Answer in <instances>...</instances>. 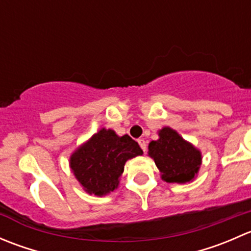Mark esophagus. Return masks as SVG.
I'll return each instance as SVG.
<instances>
[{
    "label": "esophagus",
    "mask_w": 251,
    "mask_h": 251,
    "mask_svg": "<svg viewBox=\"0 0 251 251\" xmlns=\"http://www.w3.org/2000/svg\"><path fill=\"white\" fill-rule=\"evenodd\" d=\"M138 143H140V146H141L142 151H143L144 153H146V151H147V142L144 141L143 138H140V140H138Z\"/></svg>",
    "instance_id": "1"
}]
</instances>
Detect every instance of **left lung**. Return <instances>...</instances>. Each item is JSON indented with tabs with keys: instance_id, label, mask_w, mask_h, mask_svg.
Returning <instances> with one entry per match:
<instances>
[{
	"instance_id": "1",
	"label": "left lung",
	"mask_w": 251,
	"mask_h": 251,
	"mask_svg": "<svg viewBox=\"0 0 251 251\" xmlns=\"http://www.w3.org/2000/svg\"><path fill=\"white\" fill-rule=\"evenodd\" d=\"M148 155L154 159L161 178L169 183L191 182L201 164V151L170 127L161 128L159 140L149 143Z\"/></svg>"
}]
</instances>
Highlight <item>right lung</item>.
<instances>
[{
    "label": "right lung",
    "mask_w": 251,
    "mask_h": 251,
    "mask_svg": "<svg viewBox=\"0 0 251 251\" xmlns=\"http://www.w3.org/2000/svg\"><path fill=\"white\" fill-rule=\"evenodd\" d=\"M143 151L128 135L119 137L113 130L102 128L70 156V168L85 192L102 197L114 192L128 159Z\"/></svg>",
    "instance_id": "1"
}]
</instances>
